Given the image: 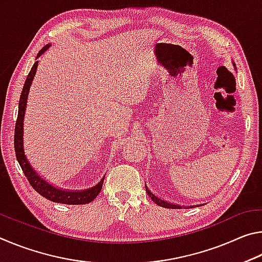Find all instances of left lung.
Wrapping results in <instances>:
<instances>
[{
    "instance_id": "8db88e82",
    "label": "left lung",
    "mask_w": 262,
    "mask_h": 262,
    "mask_svg": "<svg viewBox=\"0 0 262 262\" xmlns=\"http://www.w3.org/2000/svg\"><path fill=\"white\" fill-rule=\"evenodd\" d=\"M145 190H147V193H148L149 196L151 198V200H152L155 203H157L158 206L164 207V208H168V209H180V208H181V206H178V205H172V203H168V202H166V201L162 200V199L157 198L156 195H155V194H152L151 192H150V190H149L148 188H145ZM190 208H192V207H190Z\"/></svg>"
}]
</instances>
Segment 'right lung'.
I'll list each match as a JSON object with an SVG mask.
<instances>
[{
	"instance_id": "right-lung-1",
	"label": "right lung",
	"mask_w": 262,
	"mask_h": 262,
	"mask_svg": "<svg viewBox=\"0 0 262 262\" xmlns=\"http://www.w3.org/2000/svg\"><path fill=\"white\" fill-rule=\"evenodd\" d=\"M50 46L51 45L43 46L41 50L39 51L37 59L42 54L43 52H46ZM37 67H38V61H35L33 67L30 70L28 77H26V81L23 86V91H21V95L19 98L18 115H17V120H16L15 140H14L17 161H18L21 170H23L25 177L28 178L30 185L32 186L35 192H38L39 194L42 195L43 198H46L53 202L64 203V205H85V203H90L91 201L95 200L97 195L100 193L101 188H103L104 178L101 179L99 181V184L96 185L95 187L88 188L85 190H66V189L62 190L56 187H53L52 185L46 183L40 176L35 173L24 155V149H23L24 114H25V108H26V101H28L29 90H30L31 83L33 81L35 72H37Z\"/></svg>"
}]
</instances>
